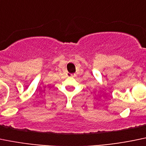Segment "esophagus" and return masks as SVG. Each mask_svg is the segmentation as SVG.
<instances>
[{"label":"esophagus","mask_w":146,"mask_h":146,"mask_svg":"<svg viewBox=\"0 0 146 146\" xmlns=\"http://www.w3.org/2000/svg\"><path fill=\"white\" fill-rule=\"evenodd\" d=\"M67 75H68V77H73V74H71V73H68V74H67Z\"/></svg>","instance_id":"1"}]
</instances>
